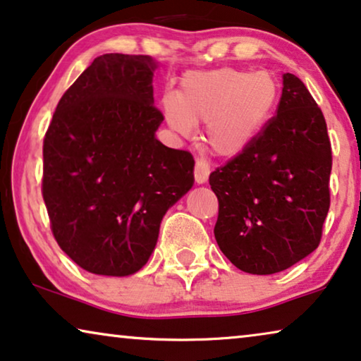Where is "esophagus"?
<instances>
[{"label":"esophagus","instance_id":"obj_1","mask_svg":"<svg viewBox=\"0 0 361 361\" xmlns=\"http://www.w3.org/2000/svg\"><path fill=\"white\" fill-rule=\"evenodd\" d=\"M209 176H210L209 162L204 159H197L195 169H194V177H195L197 184H205V182L209 180Z\"/></svg>","mask_w":361,"mask_h":361}]
</instances>
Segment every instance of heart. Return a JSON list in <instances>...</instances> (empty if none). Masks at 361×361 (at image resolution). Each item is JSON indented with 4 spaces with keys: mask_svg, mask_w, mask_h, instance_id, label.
Instances as JSON below:
<instances>
[{
    "mask_svg": "<svg viewBox=\"0 0 361 361\" xmlns=\"http://www.w3.org/2000/svg\"><path fill=\"white\" fill-rule=\"evenodd\" d=\"M278 82L269 72L220 67L189 72L179 95L162 98L172 130L189 136L205 123V142L221 157H236L253 145L278 103Z\"/></svg>",
    "mask_w": 361,
    "mask_h": 361,
    "instance_id": "b5f03b06",
    "label": "heart"
}]
</instances>
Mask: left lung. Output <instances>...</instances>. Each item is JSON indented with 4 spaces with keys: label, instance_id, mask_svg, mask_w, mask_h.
Returning <instances> with one entry per match:
<instances>
[{
    "label": "left lung",
    "instance_id": "left-lung-1",
    "mask_svg": "<svg viewBox=\"0 0 361 361\" xmlns=\"http://www.w3.org/2000/svg\"><path fill=\"white\" fill-rule=\"evenodd\" d=\"M330 171L322 110L300 78L284 73L278 115L210 174L221 253L250 274L279 273L312 253L330 207Z\"/></svg>",
    "mask_w": 361,
    "mask_h": 361
}]
</instances>
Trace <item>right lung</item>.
<instances>
[{"mask_svg":"<svg viewBox=\"0 0 361 361\" xmlns=\"http://www.w3.org/2000/svg\"><path fill=\"white\" fill-rule=\"evenodd\" d=\"M149 56L103 54L63 93L44 137L42 197L54 238L88 273L147 263L162 216L194 185V157L156 140Z\"/></svg>","mask_w":361,"mask_h":361,"instance_id":"add662e5","label":"right lung"}]
</instances>
